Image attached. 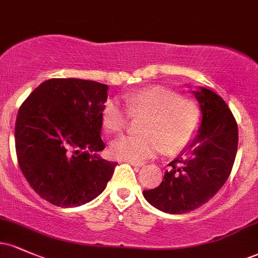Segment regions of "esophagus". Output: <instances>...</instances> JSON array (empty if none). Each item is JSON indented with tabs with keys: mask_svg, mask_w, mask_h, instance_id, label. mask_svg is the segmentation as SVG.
Returning <instances> with one entry per match:
<instances>
[{
	"mask_svg": "<svg viewBox=\"0 0 258 258\" xmlns=\"http://www.w3.org/2000/svg\"><path fill=\"white\" fill-rule=\"evenodd\" d=\"M126 162H128L130 165H132V166H136V167H141V166H143V162H137V161H128V160H127Z\"/></svg>",
	"mask_w": 258,
	"mask_h": 258,
	"instance_id": "34e87169",
	"label": "esophagus"
}]
</instances>
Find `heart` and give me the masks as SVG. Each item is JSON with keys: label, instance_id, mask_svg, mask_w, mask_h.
Here are the masks:
<instances>
[{"label": "heart", "instance_id": "heart-1", "mask_svg": "<svg viewBox=\"0 0 258 258\" xmlns=\"http://www.w3.org/2000/svg\"><path fill=\"white\" fill-rule=\"evenodd\" d=\"M125 108L108 100L102 110V126L108 135L121 133L130 116L141 120L142 136H125L110 146L114 158L141 162L156 155L164 148L167 154L178 153L188 146L200 125V108L195 100L179 96L178 92L164 87L138 90L127 94Z\"/></svg>", "mask_w": 258, "mask_h": 258}]
</instances>
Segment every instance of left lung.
Listing matches in <instances>:
<instances>
[{
  "label": "left lung",
  "instance_id": "obj_1",
  "mask_svg": "<svg viewBox=\"0 0 258 258\" xmlns=\"http://www.w3.org/2000/svg\"><path fill=\"white\" fill-rule=\"evenodd\" d=\"M203 119L190 146L168 164L159 186L143 190L160 211L182 215L203 206L229 177L238 149V125L232 111L215 92H194Z\"/></svg>",
  "mask_w": 258,
  "mask_h": 258
}]
</instances>
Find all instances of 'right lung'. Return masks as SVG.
Segmentation results:
<instances>
[{
	"label": "right lung",
	"mask_w": 258,
	"mask_h": 258,
	"mask_svg": "<svg viewBox=\"0 0 258 258\" xmlns=\"http://www.w3.org/2000/svg\"><path fill=\"white\" fill-rule=\"evenodd\" d=\"M104 84L81 79H51L35 88L20 105L16 120V152L29 184L44 200L75 207L105 189L116 162L96 155Z\"/></svg>",
	"instance_id": "add662e5"
}]
</instances>
